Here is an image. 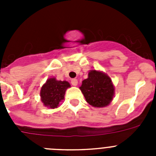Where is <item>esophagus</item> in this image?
<instances>
[{
    "instance_id": "obj_1",
    "label": "esophagus",
    "mask_w": 156,
    "mask_h": 156,
    "mask_svg": "<svg viewBox=\"0 0 156 156\" xmlns=\"http://www.w3.org/2000/svg\"><path fill=\"white\" fill-rule=\"evenodd\" d=\"M71 83L73 86H77V84H78V81H77L76 79H73L71 80Z\"/></svg>"
}]
</instances>
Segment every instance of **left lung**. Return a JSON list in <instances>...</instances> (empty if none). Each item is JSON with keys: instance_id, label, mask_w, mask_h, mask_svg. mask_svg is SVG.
<instances>
[{"instance_id": "1", "label": "left lung", "mask_w": 156, "mask_h": 156, "mask_svg": "<svg viewBox=\"0 0 156 156\" xmlns=\"http://www.w3.org/2000/svg\"><path fill=\"white\" fill-rule=\"evenodd\" d=\"M87 102L96 108L108 105L114 96V86L107 74L97 70H90L87 79L83 80L80 87Z\"/></svg>"}]
</instances>
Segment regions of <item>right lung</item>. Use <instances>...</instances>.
Here are the masks:
<instances>
[{
	"label": "right lung",
	"instance_id": "1",
	"mask_svg": "<svg viewBox=\"0 0 156 156\" xmlns=\"http://www.w3.org/2000/svg\"><path fill=\"white\" fill-rule=\"evenodd\" d=\"M69 87L70 84L67 81L57 80L55 77L48 79L41 87V101L48 108H57L64 99L66 90Z\"/></svg>",
	"mask_w": 156,
	"mask_h": 156
}]
</instances>
